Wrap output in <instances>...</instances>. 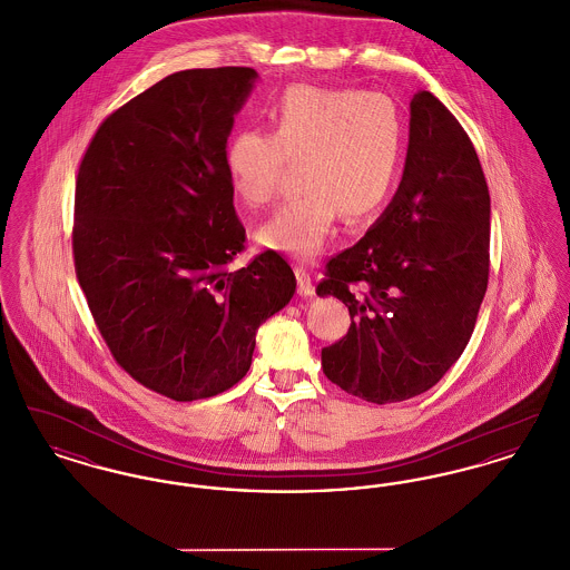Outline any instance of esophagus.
Returning <instances> with one entry per match:
<instances>
[{"mask_svg": "<svg viewBox=\"0 0 570 570\" xmlns=\"http://www.w3.org/2000/svg\"><path fill=\"white\" fill-rule=\"evenodd\" d=\"M295 275H297V284H298V295H303V297H312L314 293H316V288H314V282H312V275L307 273L305 267H295Z\"/></svg>", "mask_w": 570, "mask_h": 570, "instance_id": "obj_1", "label": "esophagus"}]
</instances>
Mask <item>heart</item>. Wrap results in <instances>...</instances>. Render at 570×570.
<instances>
[{"mask_svg":"<svg viewBox=\"0 0 570 570\" xmlns=\"http://www.w3.org/2000/svg\"><path fill=\"white\" fill-rule=\"evenodd\" d=\"M406 130L395 102L376 91L291 87L272 110V132L230 136L224 166L233 194L265 207L279 191L288 163L301 164L303 194L256 233L258 244L295 258L316 256L340 214H376L397 188Z\"/></svg>","mask_w":570,"mask_h":570,"instance_id":"b5f03b06","label":"heart"}]
</instances>
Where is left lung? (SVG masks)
<instances>
[{
	"instance_id": "8db88e82",
	"label": "left lung",
	"mask_w": 570,
	"mask_h": 570,
	"mask_svg": "<svg viewBox=\"0 0 570 570\" xmlns=\"http://www.w3.org/2000/svg\"><path fill=\"white\" fill-rule=\"evenodd\" d=\"M489 212L472 140L434 94H414L400 188L365 237L326 263L316 288L344 301L353 318L323 348L326 379L393 404L451 370L488 291Z\"/></svg>"
}]
</instances>
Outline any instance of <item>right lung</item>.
<instances>
[{
	"instance_id": "1",
	"label": "right lung",
	"mask_w": 570,
	"mask_h": 570,
	"mask_svg": "<svg viewBox=\"0 0 570 570\" xmlns=\"http://www.w3.org/2000/svg\"><path fill=\"white\" fill-rule=\"evenodd\" d=\"M252 68L181 70L109 115L77 177L72 252L115 361L175 402L244 379L256 331L297 288L275 252L226 267L245 247L224 151Z\"/></svg>"
}]
</instances>
